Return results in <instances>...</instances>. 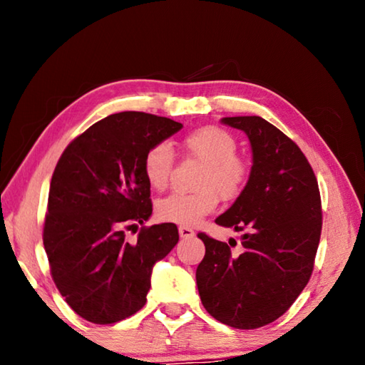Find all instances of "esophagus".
<instances>
[{
	"label": "esophagus",
	"instance_id": "obj_1",
	"mask_svg": "<svg viewBox=\"0 0 365 365\" xmlns=\"http://www.w3.org/2000/svg\"><path fill=\"white\" fill-rule=\"evenodd\" d=\"M178 235H180L182 238H193L195 230L190 227H178Z\"/></svg>",
	"mask_w": 365,
	"mask_h": 365
}]
</instances>
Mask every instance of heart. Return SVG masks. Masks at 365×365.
<instances>
[{"label":"heart","mask_w":365,"mask_h":365,"mask_svg":"<svg viewBox=\"0 0 365 365\" xmlns=\"http://www.w3.org/2000/svg\"><path fill=\"white\" fill-rule=\"evenodd\" d=\"M182 146L191 158L205 164L196 180L197 191L163 197L156 206V214L163 222L193 227L215 211L219 196L232 201L243 193L250 180V165L243 158L237 156V138L220 127L197 128L183 138ZM172 169L174 153L168 143H158L146 151L143 172L153 190L168 188Z\"/></svg>","instance_id":"obj_1"}]
</instances>
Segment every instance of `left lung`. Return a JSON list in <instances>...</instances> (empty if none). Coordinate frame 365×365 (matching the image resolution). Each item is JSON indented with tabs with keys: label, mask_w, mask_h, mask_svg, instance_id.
<instances>
[{
	"label": "left lung",
	"mask_w": 365,
	"mask_h": 365,
	"mask_svg": "<svg viewBox=\"0 0 365 365\" xmlns=\"http://www.w3.org/2000/svg\"><path fill=\"white\" fill-rule=\"evenodd\" d=\"M222 123L248 135L252 151L243 193L215 219L245 232L242 252L233 255L227 243L197 233L206 255L196 285L202 306L219 322L259 329L283 316L311 279L322 232L319 185L299 146L262 117H224Z\"/></svg>",
	"instance_id": "obj_1"
}]
</instances>
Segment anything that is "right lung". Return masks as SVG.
<instances>
[{
	"label": "right lung",
	"mask_w": 365,
	"mask_h": 365,
	"mask_svg": "<svg viewBox=\"0 0 365 365\" xmlns=\"http://www.w3.org/2000/svg\"><path fill=\"white\" fill-rule=\"evenodd\" d=\"M183 125L146 113L104 117L66 148L53 172L43 245L51 277L80 317L106 325L146 302L153 265L178 242L175 224L141 227L135 243L123 228L151 217L143 159Z\"/></svg>",
	"instance_id": "add662e5"
}]
</instances>
